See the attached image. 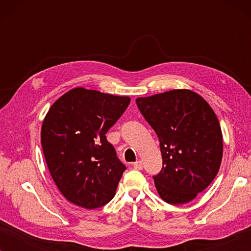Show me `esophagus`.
Returning a JSON list of instances; mask_svg holds the SVG:
<instances>
[{"label":"esophagus","instance_id":"esophagus-1","mask_svg":"<svg viewBox=\"0 0 251 251\" xmlns=\"http://www.w3.org/2000/svg\"><path fill=\"white\" fill-rule=\"evenodd\" d=\"M133 168H135V169L142 170V169H143V163H142V161H136V162L133 163Z\"/></svg>","mask_w":251,"mask_h":251}]
</instances>
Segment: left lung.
Here are the masks:
<instances>
[{
    "instance_id": "1",
    "label": "left lung",
    "mask_w": 251,
    "mask_h": 251,
    "mask_svg": "<svg viewBox=\"0 0 251 251\" xmlns=\"http://www.w3.org/2000/svg\"><path fill=\"white\" fill-rule=\"evenodd\" d=\"M140 113L156 132L163 166L153 176L162 200L184 204L204 191L218 174L223 136L210 105L187 89L136 99Z\"/></svg>"
}]
</instances>
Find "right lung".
Here are the masks:
<instances>
[{
    "mask_svg": "<svg viewBox=\"0 0 251 251\" xmlns=\"http://www.w3.org/2000/svg\"><path fill=\"white\" fill-rule=\"evenodd\" d=\"M129 102L126 96L74 88L47 113L43 154L58 190L72 203L96 209L114 198L126 166L105 135Z\"/></svg>",
    "mask_w": 251,
    "mask_h": 251,
    "instance_id": "obj_1",
    "label": "right lung"
}]
</instances>
